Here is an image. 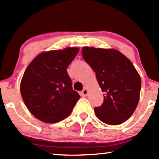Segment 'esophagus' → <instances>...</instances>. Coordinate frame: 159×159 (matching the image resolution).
Wrapping results in <instances>:
<instances>
[{
  "mask_svg": "<svg viewBox=\"0 0 159 159\" xmlns=\"http://www.w3.org/2000/svg\"><path fill=\"white\" fill-rule=\"evenodd\" d=\"M88 90L87 88H84L82 91L81 92V95L82 96V97H87V96H88Z\"/></svg>",
  "mask_w": 159,
  "mask_h": 159,
  "instance_id": "34e87169",
  "label": "esophagus"
}]
</instances>
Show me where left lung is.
<instances>
[{"label": "left lung", "instance_id": "1", "mask_svg": "<svg viewBox=\"0 0 159 159\" xmlns=\"http://www.w3.org/2000/svg\"><path fill=\"white\" fill-rule=\"evenodd\" d=\"M84 60L95 71L103 102L94 108L97 118L110 125L128 120L138 104L141 79L132 62L121 53L113 49L84 47Z\"/></svg>", "mask_w": 159, "mask_h": 159}]
</instances>
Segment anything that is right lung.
Returning <instances> with one entry per match:
<instances>
[{
	"instance_id": "add662e5",
	"label": "right lung",
	"mask_w": 159,
	"mask_h": 159,
	"mask_svg": "<svg viewBox=\"0 0 159 159\" xmlns=\"http://www.w3.org/2000/svg\"><path fill=\"white\" fill-rule=\"evenodd\" d=\"M78 51L77 48H68L41 53L26 68L21 95L29 111L40 121H62L80 99L66 70Z\"/></svg>"
}]
</instances>
